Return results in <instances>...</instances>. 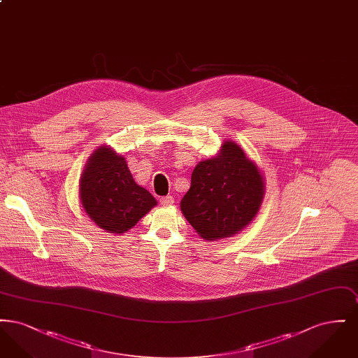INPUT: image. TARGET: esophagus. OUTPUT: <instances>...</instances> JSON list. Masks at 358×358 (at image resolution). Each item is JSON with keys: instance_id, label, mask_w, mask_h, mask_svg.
<instances>
[{"instance_id": "obj_1", "label": "esophagus", "mask_w": 358, "mask_h": 358, "mask_svg": "<svg viewBox=\"0 0 358 358\" xmlns=\"http://www.w3.org/2000/svg\"><path fill=\"white\" fill-rule=\"evenodd\" d=\"M159 203H161V205H164V206H169V205L174 204V199L171 196H166V197H162L159 200Z\"/></svg>"}]
</instances>
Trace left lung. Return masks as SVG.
<instances>
[{"instance_id":"obj_1","label":"left lung","mask_w":358,"mask_h":358,"mask_svg":"<svg viewBox=\"0 0 358 358\" xmlns=\"http://www.w3.org/2000/svg\"><path fill=\"white\" fill-rule=\"evenodd\" d=\"M264 176L235 141H225L217 155L200 161L180 208L200 238H232L250 225L266 193Z\"/></svg>"}]
</instances>
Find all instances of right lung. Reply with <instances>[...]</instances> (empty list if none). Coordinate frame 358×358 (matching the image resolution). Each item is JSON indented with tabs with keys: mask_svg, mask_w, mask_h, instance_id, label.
Returning a JSON list of instances; mask_svg holds the SVG:
<instances>
[{
	"mask_svg": "<svg viewBox=\"0 0 358 358\" xmlns=\"http://www.w3.org/2000/svg\"><path fill=\"white\" fill-rule=\"evenodd\" d=\"M79 199L87 216L114 235L131 229L157 205L152 193L134 181L126 158L107 145L90 155L79 181Z\"/></svg>",
	"mask_w": 358,
	"mask_h": 358,
	"instance_id": "right-lung-1",
	"label": "right lung"
}]
</instances>
